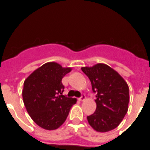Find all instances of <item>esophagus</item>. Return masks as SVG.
I'll return each instance as SVG.
<instances>
[{"mask_svg": "<svg viewBox=\"0 0 150 150\" xmlns=\"http://www.w3.org/2000/svg\"><path fill=\"white\" fill-rule=\"evenodd\" d=\"M85 99H86V96H85V95H82V96L79 98V100H80V101H83V100H85Z\"/></svg>", "mask_w": 150, "mask_h": 150, "instance_id": "obj_1", "label": "esophagus"}]
</instances>
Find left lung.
Segmentation results:
<instances>
[{
	"instance_id": "1",
	"label": "left lung",
	"mask_w": 150,
	"mask_h": 150,
	"mask_svg": "<svg viewBox=\"0 0 150 150\" xmlns=\"http://www.w3.org/2000/svg\"><path fill=\"white\" fill-rule=\"evenodd\" d=\"M81 70L90 79L92 91L97 93L96 110L87 116L88 123L98 132L114 129L128 112V84L118 72L105 64L83 67Z\"/></svg>"
}]
</instances>
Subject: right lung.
I'll return each instance as SVG.
<instances>
[{
	"mask_svg": "<svg viewBox=\"0 0 150 150\" xmlns=\"http://www.w3.org/2000/svg\"><path fill=\"white\" fill-rule=\"evenodd\" d=\"M56 62H47L30 74L24 82L22 98L27 112L36 124L55 130L67 119L76 99L62 95V79L71 72Z\"/></svg>",
	"mask_w": 150,
	"mask_h": 150,
	"instance_id": "obj_1",
	"label": "right lung"
}]
</instances>
